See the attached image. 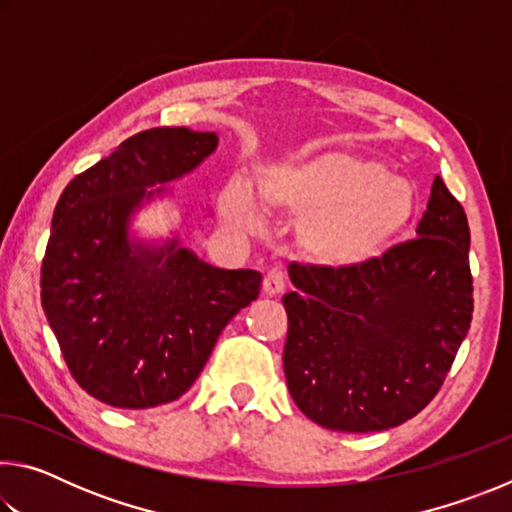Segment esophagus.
Segmentation results:
<instances>
[{"instance_id": "34e87169", "label": "esophagus", "mask_w": 512, "mask_h": 512, "mask_svg": "<svg viewBox=\"0 0 512 512\" xmlns=\"http://www.w3.org/2000/svg\"><path fill=\"white\" fill-rule=\"evenodd\" d=\"M264 293L266 296H280L287 289V280H284L282 271H268L264 277Z\"/></svg>"}]
</instances>
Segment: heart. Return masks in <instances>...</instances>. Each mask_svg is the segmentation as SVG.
I'll return each mask as SVG.
<instances>
[{
	"instance_id": "b5f03b06",
	"label": "heart",
	"mask_w": 512,
	"mask_h": 512,
	"mask_svg": "<svg viewBox=\"0 0 512 512\" xmlns=\"http://www.w3.org/2000/svg\"><path fill=\"white\" fill-rule=\"evenodd\" d=\"M259 201L271 212L302 216V248L329 266H359L377 257L409 223L415 205L411 185L379 162L350 153H318L262 171ZM225 219L241 228L257 223L246 189L221 196Z\"/></svg>"
}]
</instances>
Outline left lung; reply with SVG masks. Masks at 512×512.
<instances>
[{"label":"left lung","mask_w":512,"mask_h":512,"mask_svg":"<svg viewBox=\"0 0 512 512\" xmlns=\"http://www.w3.org/2000/svg\"><path fill=\"white\" fill-rule=\"evenodd\" d=\"M284 375L309 420L384 431L418 415L443 386L472 323L470 225L436 176L418 237L359 266H300Z\"/></svg>","instance_id":"8db88e82"}]
</instances>
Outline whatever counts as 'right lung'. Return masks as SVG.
<instances>
[{"instance_id": "1", "label": "right lung", "mask_w": 512, "mask_h": 512, "mask_svg": "<svg viewBox=\"0 0 512 512\" xmlns=\"http://www.w3.org/2000/svg\"><path fill=\"white\" fill-rule=\"evenodd\" d=\"M216 144L214 133L149 128L74 176L56 203L42 309L76 384L115 409L187 393L223 327L262 289L257 271L214 268L176 241L151 253L126 239L146 187L192 171Z\"/></svg>"}]
</instances>
